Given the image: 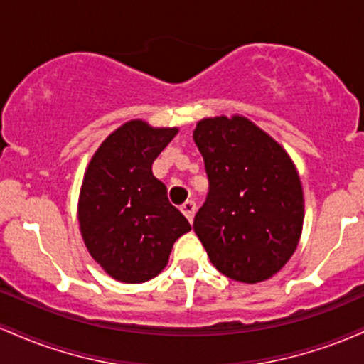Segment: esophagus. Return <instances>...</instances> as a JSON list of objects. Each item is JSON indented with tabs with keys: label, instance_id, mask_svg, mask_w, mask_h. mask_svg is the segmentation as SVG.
<instances>
[{
	"label": "esophagus",
	"instance_id": "esophagus-1",
	"mask_svg": "<svg viewBox=\"0 0 364 364\" xmlns=\"http://www.w3.org/2000/svg\"><path fill=\"white\" fill-rule=\"evenodd\" d=\"M181 212L183 214H185V217L188 220H193V217H195V212H196V203L193 202V200H188V202H185L181 205Z\"/></svg>",
	"mask_w": 364,
	"mask_h": 364
}]
</instances>
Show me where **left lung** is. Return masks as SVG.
Here are the masks:
<instances>
[{"label": "left lung", "mask_w": 364, "mask_h": 364, "mask_svg": "<svg viewBox=\"0 0 364 364\" xmlns=\"http://www.w3.org/2000/svg\"><path fill=\"white\" fill-rule=\"evenodd\" d=\"M193 140L208 178L193 229L212 265L237 282L272 277L303 228V190L289 156L241 116L202 119Z\"/></svg>", "instance_id": "left-lung-1"}]
</instances>
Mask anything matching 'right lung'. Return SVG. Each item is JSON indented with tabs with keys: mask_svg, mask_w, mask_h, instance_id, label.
<instances>
[{
	"mask_svg": "<svg viewBox=\"0 0 364 364\" xmlns=\"http://www.w3.org/2000/svg\"><path fill=\"white\" fill-rule=\"evenodd\" d=\"M176 133L129 121L102 141L87 168L78 202L82 236L92 258L116 281L156 277L174 241L191 229L152 174L154 161Z\"/></svg>",
	"mask_w": 364,
	"mask_h": 364,
	"instance_id": "1",
	"label": "right lung"
}]
</instances>
